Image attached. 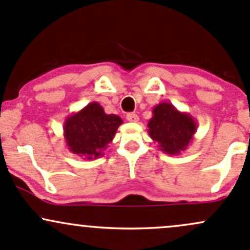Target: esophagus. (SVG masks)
I'll list each match as a JSON object with an SVG mask.
<instances>
[{"mask_svg":"<svg viewBox=\"0 0 250 250\" xmlns=\"http://www.w3.org/2000/svg\"><path fill=\"white\" fill-rule=\"evenodd\" d=\"M127 120L131 123H136L139 122V116L136 114H134V112H130V114L127 115Z\"/></svg>","mask_w":250,"mask_h":250,"instance_id":"1","label":"esophagus"}]
</instances>
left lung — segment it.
Returning <instances> with one entry per match:
<instances>
[{
  "label": "left lung",
  "instance_id": "left-lung-1",
  "mask_svg": "<svg viewBox=\"0 0 250 250\" xmlns=\"http://www.w3.org/2000/svg\"><path fill=\"white\" fill-rule=\"evenodd\" d=\"M148 134L164 153L178 155L186 150L197 131V122L188 112L179 111L171 103H159L153 108Z\"/></svg>",
  "mask_w": 250,
  "mask_h": 250
}]
</instances>
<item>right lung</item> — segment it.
Returning <instances> with one entry per match:
<instances>
[{
	"instance_id": "right-lung-1",
	"label": "right lung",
	"mask_w": 250,
	"mask_h": 250,
	"mask_svg": "<svg viewBox=\"0 0 250 250\" xmlns=\"http://www.w3.org/2000/svg\"><path fill=\"white\" fill-rule=\"evenodd\" d=\"M122 123L120 116L105 114L100 103L91 102L66 117L64 122L65 142L73 154L95 160L104 154Z\"/></svg>"
}]
</instances>
